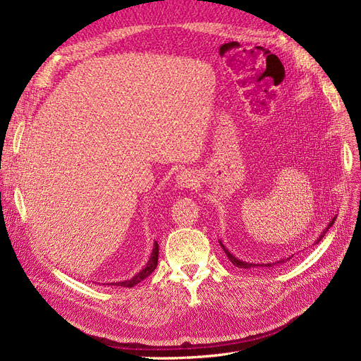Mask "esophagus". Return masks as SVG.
<instances>
[{
  "label": "esophagus",
  "mask_w": 361,
  "mask_h": 361,
  "mask_svg": "<svg viewBox=\"0 0 361 361\" xmlns=\"http://www.w3.org/2000/svg\"><path fill=\"white\" fill-rule=\"evenodd\" d=\"M176 187L179 190H187V188H191L192 185H195V182H197V176L191 171V170H182L178 173L176 176Z\"/></svg>",
  "instance_id": "34e87169"
}]
</instances>
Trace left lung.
<instances>
[{"mask_svg":"<svg viewBox=\"0 0 361 361\" xmlns=\"http://www.w3.org/2000/svg\"><path fill=\"white\" fill-rule=\"evenodd\" d=\"M334 221H336V216H333V220H331L329 224H326V227L324 228V232L319 235V238H318V239H316L314 244H318V243L321 241V239L325 236V233L329 232V228H330V227L334 224ZM218 243H220V245H221V248L224 250V253H226V256L228 257V260H231L232 264H233L235 267H238V268H257V267H260V268H274V267H277V265H283V264H286L288 260H290V259L293 257V255H290L289 257L280 259V260H277V262H272V264H253V262H245V260H243V259H238V257H235V256L231 253V251L227 250V247H226V245H224L221 241H218Z\"/></svg>","mask_w":361,"mask_h":361,"instance_id":"left-lung-1","label":"left lung"}]
</instances>
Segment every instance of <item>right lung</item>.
<instances>
[{"mask_svg": "<svg viewBox=\"0 0 361 361\" xmlns=\"http://www.w3.org/2000/svg\"><path fill=\"white\" fill-rule=\"evenodd\" d=\"M158 255H159V245L158 243L155 241L154 243V248H152V253H150V257L147 260V264L143 267V269H141L140 272H137V274L129 279V280H125V281H114V283H108V285H114V286H122V288H134L135 285H138L140 281H143L146 277H149L152 272H154L157 269V265H158Z\"/></svg>", "mask_w": 361, "mask_h": 361, "instance_id": "add662e5", "label": "right lung"}]
</instances>
